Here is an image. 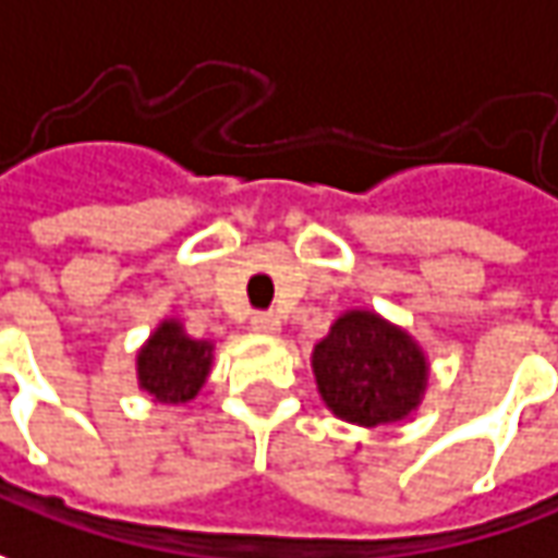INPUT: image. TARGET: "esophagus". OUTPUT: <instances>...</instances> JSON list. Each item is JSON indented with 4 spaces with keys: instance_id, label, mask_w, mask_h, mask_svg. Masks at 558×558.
<instances>
[{
    "instance_id": "esophagus-1",
    "label": "esophagus",
    "mask_w": 558,
    "mask_h": 558,
    "mask_svg": "<svg viewBox=\"0 0 558 558\" xmlns=\"http://www.w3.org/2000/svg\"><path fill=\"white\" fill-rule=\"evenodd\" d=\"M250 327H253L256 333H262V337H275V333H280V317L278 315H253Z\"/></svg>"
}]
</instances>
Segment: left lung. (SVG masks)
Instances as JSON below:
<instances>
[{
	"label": "left lung",
	"instance_id": "8db88e82",
	"mask_svg": "<svg viewBox=\"0 0 558 558\" xmlns=\"http://www.w3.org/2000/svg\"><path fill=\"white\" fill-rule=\"evenodd\" d=\"M312 371L327 411L374 429L401 423L420 408L429 357L404 327L371 308H349L315 345Z\"/></svg>",
	"mask_w": 558,
	"mask_h": 558
}]
</instances>
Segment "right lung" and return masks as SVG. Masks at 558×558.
I'll return each instance as SVG.
<instances>
[{
  "label": "right lung",
  "mask_w": 558,
  "mask_h": 558,
  "mask_svg": "<svg viewBox=\"0 0 558 558\" xmlns=\"http://www.w3.org/2000/svg\"><path fill=\"white\" fill-rule=\"evenodd\" d=\"M216 342L194 339L179 317H166L135 357L138 389L160 404H184L197 398L213 371Z\"/></svg>",
  "instance_id": "add662e5"
}]
</instances>
